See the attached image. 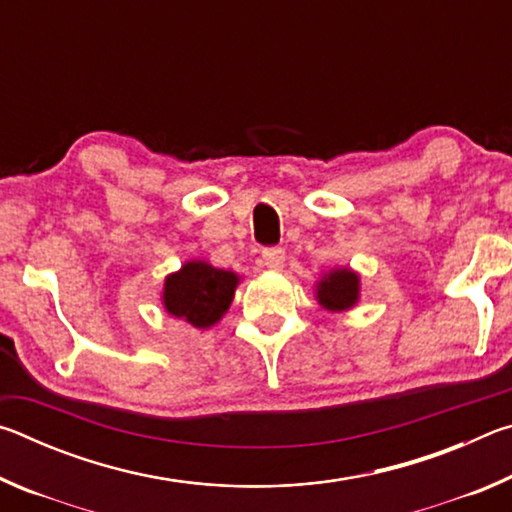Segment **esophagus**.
Masks as SVG:
<instances>
[{
	"label": "esophagus",
	"instance_id": "obj_1",
	"mask_svg": "<svg viewBox=\"0 0 512 512\" xmlns=\"http://www.w3.org/2000/svg\"><path fill=\"white\" fill-rule=\"evenodd\" d=\"M284 259H287V255H284L282 248H264L262 250V264L266 268H271V271H282Z\"/></svg>",
	"mask_w": 512,
	"mask_h": 512
}]
</instances>
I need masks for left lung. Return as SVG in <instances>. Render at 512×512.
I'll return each mask as SVG.
<instances>
[{"instance_id":"left-lung-1","label":"left lung","mask_w":512,"mask_h":512,"mask_svg":"<svg viewBox=\"0 0 512 512\" xmlns=\"http://www.w3.org/2000/svg\"><path fill=\"white\" fill-rule=\"evenodd\" d=\"M359 275L352 268H334L316 284L318 305L327 311H348L359 302Z\"/></svg>"}]
</instances>
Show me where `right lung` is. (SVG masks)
Returning a JSON list of instances; mask_svg holds the SVG:
<instances>
[{"instance_id":"add662e5","label":"right lung","mask_w":512,"mask_h":512,"mask_svg":"<svg viewBox=\"0 0 512 512\" xmlns=\"http://www.w3.org/2000/svg\"><path fill=\"white\" fill-rule=\"evenodd\" d=\"M237 284V273L192 259L180 271L167 275L162 305L171 316L183 318L198 329H207L219 323L230 309Z\"/></svg>"}]
</instances>
